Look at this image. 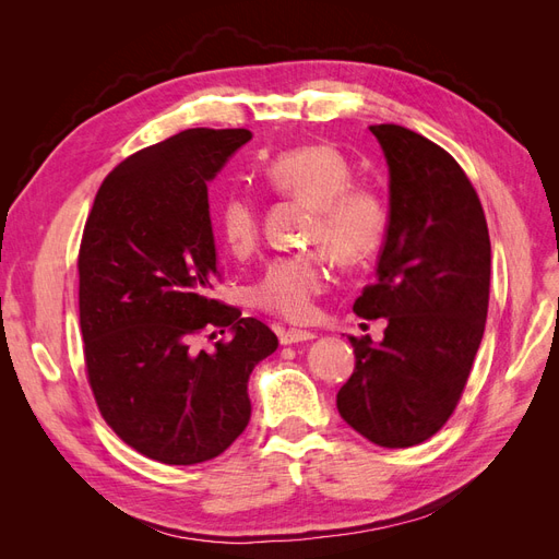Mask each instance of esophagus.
I'll list each match as a JSON object with an SVG mask.
<instances>
[{"label": "esophagus", "mask_w": 559, "mask_h": 559, "mask_svg": "<svg viewBox=\"0 0 559 559\" xmlns=\"http://www.w3.org/2000/svg\"><path fill=\"white\" fill-rule=\"evenodd\" d=\"M314 337V333L312 331H302V329H289V331H284L282 335H280V341H282V345H296V343H306V341H312Z\"/></svg>", "instance_id": "34e87169"}]
</instances>
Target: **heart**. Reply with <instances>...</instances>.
I'll return each instance as SVG.
<instances>
[{
	"label": "heart",
	"mask_w": 559,
	"mask_h": 559,
	"mask_svg": "<svg viewBox=\"0 0 559 559\" xmlns=\"http://www.w3.org/2000/svg\"><path fill=\"white\" fill-rule=\"evenodd\" d=\"M267 189L308 202L312 214L308 249L277 257L265 265L251 286V300L265 312L289 321H308L317 312L319 296L329 289V257L341 265H359L380 249L389 212L378 189L357 183L354 167L343 151L329 144L286 148L265 165ZM216 230L235 253H249L259 242L261 214L257 200L230 191L216 207Z\"/></svg>",
	"instance_id": "b5f03b06"
}]
</instances>
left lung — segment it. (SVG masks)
<instances>
[{
	"label": "left lung",
	"mask_w": 559,
	"mask_h": 559,
	"mask_svg": "<svg viewBox=\"0 0 559 559\" xmlns=\"http://www.w3.org/2000/svg\"><path fill=\"white\" fill-rule=\"evenodd\" d=\"M389 165V224L378 277L354 302L386 319L384 341L349 337L354 373L337 413L370 443L413 448L462 399L489 302V233L480 198L445 148L394 126H370Z\"/></svg>",
	"instance_id": "left-lung-1"
}]
</instances>
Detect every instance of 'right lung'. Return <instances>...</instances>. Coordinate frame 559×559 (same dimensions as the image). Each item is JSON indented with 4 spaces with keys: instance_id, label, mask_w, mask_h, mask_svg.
I'll return each instance as SVG.
<instances>
[{
    "instance_id": "1",
    "label": "right lung",
    "mask_w": 559,
    "mask_h": 559,
    "mask_svg": "<svg viewBox=\"0 0 559 559\" xmlns=\"http://www.w3.org/2000/svg\"><path fill=\"white\" fill-rule=\"evenodd\" d=\"M251 140L193 128L116 165L79 247L83 361L99 415L170 466L214 460L249 425L247 382L277 349L263 321L210 296L222 277L207 181ZM230 328L212 353L190 345Z\"/></svg>"
}]
</instances>
